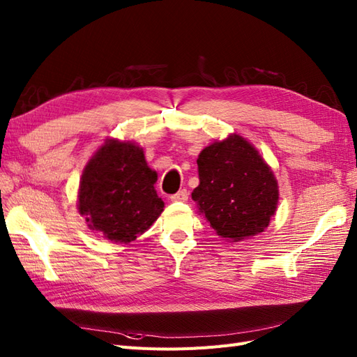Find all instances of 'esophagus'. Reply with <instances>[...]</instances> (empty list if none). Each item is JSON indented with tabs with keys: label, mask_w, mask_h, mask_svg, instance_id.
<instances>
[{
	"label": "esophagus",
	"mask_w": 357,
	"mask_h": 357,
	"mask_svg": "<svg viewBox=\"0 0 357 357\" xmlns=\"http://www.w3.org/2000/svg\"><path fill=\"white\" fill-rule=\"evenodd\" d=\"M188 198H189V192L186 189H180L177 193H174V195L169 197L172 202H186Z\"/></svg>",
	"instance_id": "34e87169"
}]
</instances>
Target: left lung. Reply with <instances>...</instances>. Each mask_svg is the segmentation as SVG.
<instances>
[{
    "mask_svg": "<svg viewBox=\"0 0 357 357\" xmlns=\"http://www.w3.org/2000/svg\"><path fill=\"white\" fill-rule=\"evenodd\" d=\"M199 185L192 199L222 238L232 243L268 228L278 204L274 172L238 134L205 147L198 156Z\"/></svg>",
    "mask_w": 357,
    "mask_h": 357,
    "instance_id": "1",
    "label": "left lung"
}]
</instances>
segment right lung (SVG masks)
<instances>
[{
	"instance_id": "obj_1",
	"label": "right lung",
	"mask_w": 357,
	"mask_h": 357,
	"mask_svg": "<svg viewBox=\"0 0 357 357\" xmlns=\"http://www.w3.org/2000/svg\"><path fill=\"white\" fill-rule=\"evenodd\" d=\"M156 171L132 142L109 138L86 164L79 186V213L89 229L114 243H131L164 211L155 190Z\"/></svg>"
}]
</instances>
